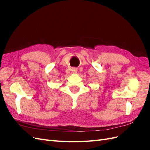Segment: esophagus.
<instances>
[{"label": "esophagus", "mask_w": 150, "mask_h": 150, "mask_svg": "<svg viewBox=\"0 0 150 150\" xmlns=\"http://www.w3.org/2000/svg\"><path fill=\"white\" fill-rule=\"evenodd\" d=\"M71 71L72 72L76 73V72H77V71H78V69H77V68H76V67H72L71 69Z\"/></svg>", "instance_id": "34e87169"}]
</instances>
